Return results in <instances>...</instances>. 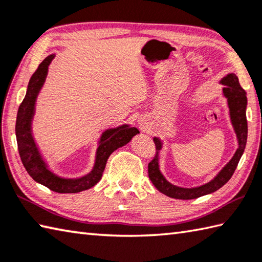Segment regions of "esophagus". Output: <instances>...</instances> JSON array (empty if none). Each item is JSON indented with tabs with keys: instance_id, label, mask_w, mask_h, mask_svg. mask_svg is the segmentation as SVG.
<instances>
[{
	"instance_id": "34e87169",
	"label": "esophagus",
	"mask_w": 262,
	"mask_h": 262,
	"mask_svg": "<svg viewBox=\"0 0 262 262\" xmlns=\"http://www.w3.org/2000/svg\"><path fill=\"white\" fill-rule=\"evenodd\" d=\"M139 125H140V127H141L143 130H146V129H147V123H146L145 120H143V119H142V120H140Z\"/></svg>"
}]
</instances>
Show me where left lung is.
Returning a JSON list of instances; mask_svg holds the SVG:
<instances>
[{"mask_svg":"<svg viewBox=\"0 0 262 262\" xmlns=\"http://www.w3.org/2000/svg\"><path fill=\"white\" fill-rule=\"evenodd\" d=\"M225 87H223V95L228 101V106H229L230 120L234 127L237 140H238V149L236 150L235 155L230 159L225 167L221 169L215 178L210 182L201 185L197 188H181L177 187L172 183H169L167 180L164 178L159 169V150H161L163 143L159 139L155 137L154 142L156 144V155L152 159L149 166H147V173L151 182L154 183L155 187L163 192L166 196L175 199H194L202 197L204 194L212 193L220 189L222 185H225L234 174L235 169L238 165V161L243 155L246 140H247V120H246V105L247 98L245 90L241 87L238 78L236 74L230 73L227 77L223 78L220 81Z\"/></svg>","mask_w":262,"mask_h":262,"instance_id":"1","label":"left lung"}]
</instances>
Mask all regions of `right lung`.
Listing matches in <instances>:
<instances>
[{
	"mask_svg": "<svg viewBox=\"0 0 262 262\" xmlns=\"http://www.w3.org/2000/svg\"><path fill=\"white\" fill-rule=\"evenodd\" d=\"M52 58H54V55L47 57L33 73L28 82L25 98L19 105L16 120L18 151L24 167L37 183L58 193H77L93 188L102 179L106 161L112 152L118 147L126 145L133 139V136L139 134L140 132L137 128L128 125L111 128L104 132L98 142L94 168L92 172L82 178L63 179L52 173L42 158L32 135V119L34 116L36 97L45 83L47 73H48V66Z\"/></svg>",
	"mask_w": 262,
	"mask_h": 262,
	"instance_id": "add662e5",
	"label": "right lung"
}]
</instances>
